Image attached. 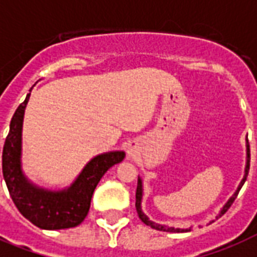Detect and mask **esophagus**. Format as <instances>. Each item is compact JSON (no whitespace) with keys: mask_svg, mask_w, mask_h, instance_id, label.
<instances>
[{"mask_svg":"<svg viewBox=\"0 0 257 257\" xmlns=\"http://www.w3.org/2000/svg\"><path fill=\"white\" fill-rule=\"evenodd\" d=\"M126 152H128V157L129 159H135L137 155V147H136V143H133L131 141L126 147Z\"/></svg>","mask_w":257,"mask_h":257,"instance_id":"obj_1","label":"esophagus"}]
</instances>
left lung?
I'll return each instance as SVG.
<instances>
[{
    "mask_svg": "<svg viewBox=\"0 0 257 257\" xmlns=\"http://www.w3.org/2000/svg\"><path fill=\"white\" fill-rule=\"evenodd\" d=\"M248 171H249V144H248V139H247V140H245V168H244L243 179H241L240 184L237 185V188H236V191L233 192V195H232L231 197L228 199L227 203L224 204L223 207H221L220 212L217 213V216H216V219H219L220 216H223L224 213L227 212L228 208L231 207V204L235 201L236 196H237L239 191L241 189V187H243V184L245 183V180H247ZM143 196H144V183H143V177L139 176V180H137V189H136V209H137V215H139V217H140L143 223H145L147 225L153 228V229H157V231L172 232V233H183V232L192 231L193 225H191V227H188V228H175V227H171V225H167V224H159L152 221V220L149 219L148 216L145 215V212L143 211V205H141V204H143ZM215 220H211L208 224L213 223ZM199 227H201V224H199Z\"/></svg>",
    "mask_w": 257,
    "mask_h": 257,
    "instance_id": "obj_1",
    "label": "left lung"
}]
</instances>
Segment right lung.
<instances>
[{
	"mask_svg": "<svg viewBox=\"0 0 257 257\" xmlns=\"http://www.w3.org/2000/svg\"><path fill=\"white\" fill-rule=\"evenodd\" d=\"M30 93L10 121L2 152V173L10 197L21 215L41 229L77 227L86 217L93 192L110 167L124 160V151L97 155L76 179L64 188L52 189L33 183L22 168V125Z\"/></svg>",
	"mask_w": 257,
	"mask_h": 257,
	"instance_id": "add662e5",
	"label": "right lung"
}]
</instances>
